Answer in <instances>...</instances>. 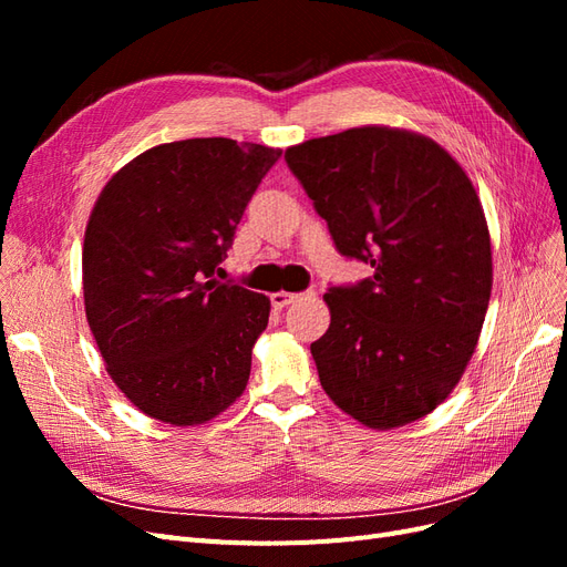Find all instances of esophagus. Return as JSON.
Returning a JSON list of instances; mask_svg holds the SVG:
<instances>
[{
	"mask_svg": "<svg viewBox=\"0 0 567 567\" xmlns=\"http://www.w3.org/2000/svg\"><path fill=\"white\" fill-rule=\"evenodd\" d=\"M300 293H288V290H277V293H271V305L277 307V310H281V307L290 305L293 300H298Z\"/></svg>",
	"mask_w": 567,
	"mask_h": 567,
	"instance_id": "obj_1",
	"label": "esophagus"
}]
</instances>
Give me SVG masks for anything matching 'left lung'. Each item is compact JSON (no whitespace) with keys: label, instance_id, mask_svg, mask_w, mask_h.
<instances>
[{"label":"left lung","instance_id":"obj_1","mask_svg":"<svg viewBox=\"0 0 567 567\" xmlns=\"http://www.w3.org/2000/svg\"><path fill=\"white\" fill-rule=\"evenodd\" d=\"M340 255L373 277L323 296L319 381L346 414L390 431L447 400L483 331L492 246L463 167L431 136L364 125L286 148Z\"/></svg>","mask_w":567,"mask_h":567}]
</instances>
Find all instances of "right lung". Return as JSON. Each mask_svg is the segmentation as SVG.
<instances>
[{"label": "right lung", "mask_w": 567, "mask_h": 567, "mask_svg": "<svg viewBox=\"0 0 567 567\" xmlns=\"http://www.w3.org/2000/svg\"><path fill=\"white\" fill-rule=\"evenodd\" d=\"M279 156L225 136L161 144L99 194L82 246L84 312L113 383L146 416L200 425L244 394L271 305L215 274Z\"/></svg>", "instance_id": "1"}]
</instances>
